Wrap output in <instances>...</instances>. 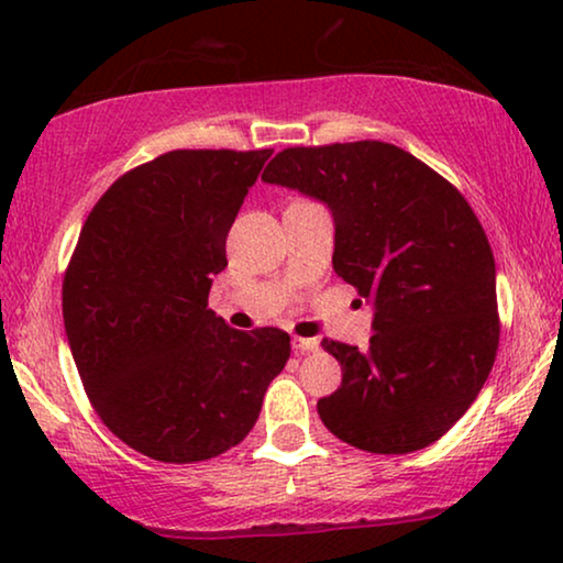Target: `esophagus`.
I'll list each match as a JSON object with an SVG mask.
<instances>
[{"instance_id": "esophagus-1", "label": "esophagus", "mask_w": 563, "mask_h": 563, "mask_svg": "<svg viewBox=\"0 0 563 563\" xmlns=\"http://www.w3.org/2000/svg\"><path fill=\"white\" fill-rule=\"evenodd\" d=\"M291 345H295V351H299V353L320 351L318 338H295V341H291Z\"/></svg>"}]
</instances>
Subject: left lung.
Here are the masks:
<instances>
[{
  "instance_id": "8db88e82",
  "label": "left lung",
  "mask_w": 563,
  "mask_h": 563,
  "mask_svg": "<svg viewBox=\"0 0 563 563\" xmlns=\"http://www.w3.org/2000/svg\"><path fill=\"white\" fill-rule=\"evenodd\" d=\"M261 179L330 207L335 274L374 305L368 351L322 341L343 382L318 402L320 420L368 453L435 443L472 407L499 345L495 256L464 195L382 141L284 148Z\"/></svg>"
}]
</instances>
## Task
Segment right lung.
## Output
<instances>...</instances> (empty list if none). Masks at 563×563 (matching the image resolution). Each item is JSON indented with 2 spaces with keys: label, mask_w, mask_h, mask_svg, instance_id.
Wrapping results in <instances>:
<instances>
[{
  "label": "right lung",
  "mask_w": 563,
  "mask_h": 563,
  "mask_svg": "<svg viewBox=\"0 0 563 563\" xmlns=\"http://www.w3.org/2000/svg\"><path fill=\"white\" fill-rule=\"evenodd\" d=\"M272 148L168 151L122 174L84 222L64 276V325L99 418L166 464L233 449L289 358L279 328L207 310L225 241Z\"/></svg>",
  "instance_id": "right-lung-1"
}]
</instances>
